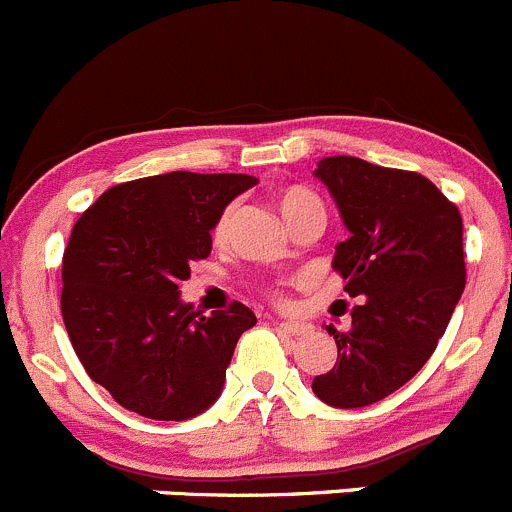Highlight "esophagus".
Masks as SVG:
<instances>
[{"instance_id": "obj_1", "label": "esophagus", "mask_w": 512, "mask_h": 512, "mask_svg": "<svg viewBox=\"0 0 512 512\" xmlns=\"http://www.w3.org/2000/svg\"><path fill=\"white\" fill-rule=\"evenodd\" d=\"M276 328L281 333H286V336H306V333L311 331V326L298 321H276Z\"/></svg>"}]
</instances>
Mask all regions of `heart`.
Masks as SVG:
<instances>
[{"label":"heart","instance_id":"obj_1","mask_svg":"<svg viewBox=\"0 0 512 512\" xmlns=\"http://www.w3.org/2000/svg\"><path fill=\"white\" fill-rule=\"evenodd\" d=\"M271 199L286 224H291V221L296 219L298 214H303V211L321 209V201H318V196L313 194L311 189H306V186H298V184L278 186V189L273 191ZM229 224H231V209H226L214 226L216 239H224L226 231H229ZM273 298H281V296H278V293H273Z\"/></svg>","mask_w":512,"mask_h":512}]
</instances>
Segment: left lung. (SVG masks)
<instances>
[{
    "label": "left lung",
    "instance_id": "left-lung-1",
    "mask_svg": "<svg viewBox=\"0 0 512 512\" xmlns=\"http://www.w3.org/2000/svg\"><path fill=\"white\" fill-rule=\"evenodd\" d=\"M316 176L351 231L333 268L363 301L348 331L326 328L338 361L311 388L333 408H363L411 381L448 328L465 288L463 219L416 171L326 156Z\"/></svg>",
    "mask_w": 512,
    "mask_h": 512
}]
</instances>
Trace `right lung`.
I'll list each match as a JSON object with an SVG mask.
<instances>
[{"mask_svg":"<svg viewBox=\"0 0 512 512\" xmlns=\"http://www.w3.org/2000/svg\"><path fill=\"white\" fill-rule=\"evenodd\" d=\"M256 184L246 174L146 176L111 186L74 224L62 261V316L89 378L154 421L204 413L254 311L234 301L201 316L179 301L211 229Z\"/></svg>","mask_w":512,"mask_h":512,"instance_id":"right-lung-1","label":"right lung"}]
</instances>
